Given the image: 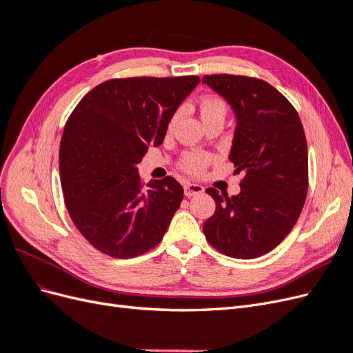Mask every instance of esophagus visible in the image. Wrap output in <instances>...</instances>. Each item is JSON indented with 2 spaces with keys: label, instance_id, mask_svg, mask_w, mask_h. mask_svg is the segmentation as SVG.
I'll return each instance as SVG.
<instances>
[{
  "label": "esophagus",
  "instance_id": "1",
  "mask_svg": "<svg viewBox=\"0 0 353 353\" xmlns=\"http://www.w3.org/2000/svg\"><path fill=\"white\" fill-rule=\"evenodd\" d=\"M184 190H185V196L187 197H193V196L201 194L203 191H205V187L200 185V184H194V183H187L184 185Z\"/></svg>",
  "mask_w": 353,
  "mask_h": 353
}]
</instances>
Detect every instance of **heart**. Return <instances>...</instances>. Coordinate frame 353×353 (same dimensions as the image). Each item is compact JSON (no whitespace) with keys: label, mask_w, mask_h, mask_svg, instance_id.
Returning a JSON list of instances; mask_svg holds the SVG:
<instances>
[{"label":"heart","mask_w":353,"mask_h":353,"mask_svg":"<svg viewBox=\"0 0 353 353\" xmlns=\"http://www.w3.org/2000/svg\"><path fill=\"white\" fill-rule=\"evenodd\" d=\"M199 113L203 123L216 121V119L223 121L227 114V104L218 97H205L199 103ZM178 119H179V113H175L169 122V130H172V128L176 125ZM208 163H209V157L206 154L196 153V152L185 153L183 160H181V166H183L187 172L194 174V175L201 174L208 166Z\"/></svg>","instance_id":"1"}]
</instances>
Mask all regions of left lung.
<instances>
[{"mask_svg":"<svg viewBox=\"0 0 353 353\" xmlns=\"http://www.w3.org/2000/svg\"><path fill=\"white\" fill-rule=\"evenodd\" d=\"M201 83L219 94L236 114L230 160L241 174L240 193H206L216 210L203 223L221 253L253 259L279 245L301 215L307 193V145L296 109L262 79L206 74Z\"/></svg>","mask_w":353,"mask_h":353,"instance_id":"left-lung-1","label":"left lung"}]
</instances>
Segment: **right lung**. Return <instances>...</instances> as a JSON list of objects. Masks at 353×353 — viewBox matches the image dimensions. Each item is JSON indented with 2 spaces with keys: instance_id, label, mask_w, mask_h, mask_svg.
<instances>
[{
  "instance_id": "obj_1",
  "label": "right lung",
  "mask_w": 353,
  "mask_h": 353,
  "mask_svg": "<svg viewBox=\"0 0 353 353\" xmlns=\"http://www.w3.org/2000/svg\"><path fill=\"white\" fill-rule=\"evenodd\" d=\"M199 77L110 79L78 103L63 131L59 169L69 215L95 249L117 259L162 241L184 197L172 176L147 185L137 165L163 143Z\"/></svg>"
}]
</instances>
